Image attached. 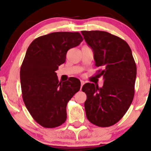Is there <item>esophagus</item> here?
Here are the masks:
<instances>
[{
	"label": "esophagus",
	"mask_w": 151,
	"mask_h": 151,
	"mask_svg": "<svg viewBox=\"0 0 151 151\" xmlns=\"http://www.w3.org/2000/svg\"><path fill=\"white\" fill-rule=\"evenodd\" d=\"M80 81H81V87H82V86L84 85V83L85 82H84V81H83V80H81Z\"/></svg>",
	"instance_id": "obj_1"
}]
</instances>
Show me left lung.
<instances>
[{
  "instance_id": "left-lung-1",
  "label": "left lung",
  "mask_w": 151,
  "mask_h": 151,
  "mask_svg": "<svg viewBox=\"0 0 151 151\" xmlns=\"http://www.w3.org/2000/svg\"><path fill=\"white\" fill-rule=\"evenodd\" d=\"M93 52L95 66L103 70L97 76L104 79L99 88L93 83L82 86L86 93V115L91 124L100 127L113 126L124 116L132 103L136 65L128 43L105 31H81Z\"/></svg>"
}]
</instances>
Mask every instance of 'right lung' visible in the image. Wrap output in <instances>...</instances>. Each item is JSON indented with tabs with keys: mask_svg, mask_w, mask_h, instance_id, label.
Returning <instances> with one entry per match:
<instances>
[{
	"mask_svg": "<svg viewBox=\"0 0 151 151\" xmlns=\"http://www.w3.org/2000/svg\"><path fill=\"white\" fill-rule=\"evenodd\" d=\"M79 32H56L35 39L20 67L24 103L30 115L45 128L62 125L67 119V103L80 89L75 77L59 81L55 71L65 63L67 51L82 42Z\"/></svg>",
	"mask_w": 151,
	"mask_h": 151,
	"instance_id": "obj_1",
	"label": "right lung"
}]
</instances>
